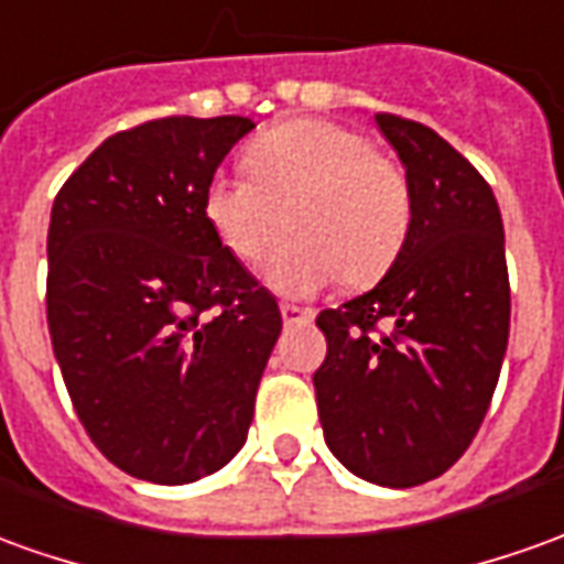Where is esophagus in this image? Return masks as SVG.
<instances>
[{
    "mask_svg": "<svg viewBox=\"0 0 564 564\" xmlns=\"http://www.w3.org/2000/svg\"><path fill=\"white\" fill-rule=\"evenodd\" d=\"M283 323L286 326H293V323H311L314 321V314L308 308H295V305H281Z\"/></svg>",
    "mask_w": 564,
    "mask_h": 564,
    "instance_id": "esophagus-1",
    "label": "esophagus"
}]
</instances>
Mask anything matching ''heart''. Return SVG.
Returning a JSON list of instances; mask_svg holds the SVG:
<instances>
[{
    "label": "heart",
    "instance_id": "1",
    "mask_svg": "<svg viewBox=\"0 0 564 564\" xmlns=\"http://www.w3.org/2000/svg\"><path fill=\"white\" fill-rule=\"evenodd\" d=\"M250 173L207 180L200 210L219 247L256 265L281 238L265 278L286 299H308L341 278L366 286L397 262L412 226L405 171L366 133L326 118H293L247 145Z\"/></svg>",
    "mask_w": 564,
    "mask_h": 564
}]
</instances>
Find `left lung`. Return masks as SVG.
Here are the masks:
<instances>
[{
	"label": "left lung",
	"mask_w": 564,
	"mask_h": 564,
	"mask_svg": "<svg viewBox=\"0 0 564 564\" xmlns=\"http://www.w3.org/2000/svg\"><path fill=\"white\" fill-rule=\"evenodd\" d=\"M412 188V226L369 293L317 314L326 446L366 482L412 488L474 443L510 336L503 223L491 186L419 121L378 112ZM389 333L381 334L380 326Z\"/></svg>",
	"instance_id": "obj_1"
}]
</instances>
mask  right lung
Listing matches in <instances>:
<instances>
[{
	"instance_id": "obj_1",
	"label": "right lung",
	"mask_w": 564,
	"mask_h": 564,
	"mask_svg": "<svg viewBox=\"0 0 564 564\" xmlns=\"http://www.w3.org/2000/svg\"><path fill=\"white\" fill-rule=\"evenodd\" d=\"M256 124L171 116L97 145L54 198L48 329L66 391L118 470L183 486L241 452L281 308L204 219Z\"/></svg>"
}]
</instances>
